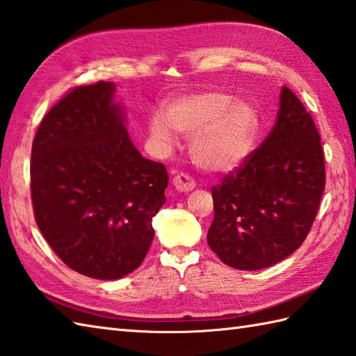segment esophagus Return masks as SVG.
<instances>
[{"label": "esophagus", "mask_w": 356, "mask_h": 356, "mask_svg": "<svg viewBox=\"0 0 356 356\" xmlns=\"http://www.w3.org/2000/svg\"><path fill=\"white\" fill-rule=\"evenodd\" d=\"M172 185H174V188H176V190L186 193V191H191V190H194V186H195V180L190 176V174H186V172H179V174H176V176H174V179H172Z\"/></svg>", "instance_id": "obj_1"}]
</instances>
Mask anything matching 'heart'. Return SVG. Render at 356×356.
Listing matches in <instances>:
<instances>
[{"mask_svg": "<svg viewBox=\"0 0 356 356\" xmlns=\"http://www.w3.org/2000/svg\"><path fill=\"white\" fill-rule=\"evenodd\" d=\"M149 134L162 153L176 143L174 130L191 140L195 163L209 171H228L251 151L257 130V116L251 105L232 101L220 92H203L184 96L166 110V118L149 119Z\"/></svg>", "mask_w": 356, "mask_h": 356, "instance_id": "heart-1", "label": "heart"}]
</instances>
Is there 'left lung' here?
Returning a JSON list of instances; mask_svg holds the SVG:
<instances>
[{"label":"left lung","instance_id":"8db88e82","mask_svg":"<svg viewBox=\"0 0 356 356\" xmlns=\"http://www.w3.org/2000/svg\"><path fill=\"white\" fill-rule=\"evenodd\" d=\"M326 170L320 133L291 88L260 147L213 186L208 245L225 264L269 268L303 245L320 209Z\"/></svg>","mask_w":356,"mask_h":356}]
</instances>
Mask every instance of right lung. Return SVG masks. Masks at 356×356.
Masks as SVG:
<instances>
[{
    "label": "right lung",
    "mask_w": 356,
    "mask_h": 356,
    "mask_svg": "<svg viewBox=\"0 0 356 356\" xmlns=\"http://www.w3.org/2000/svg\"><path fill=\"white\" fill-rule=\"evenodd\" d=\"M99 81L64 95L32 143L35 222L70 269L99 280L130 274L145 259L153 217L165 203V165L142 157Z\"/></svg>",
    "instance_id": "add662e5"
}]
</instances>
